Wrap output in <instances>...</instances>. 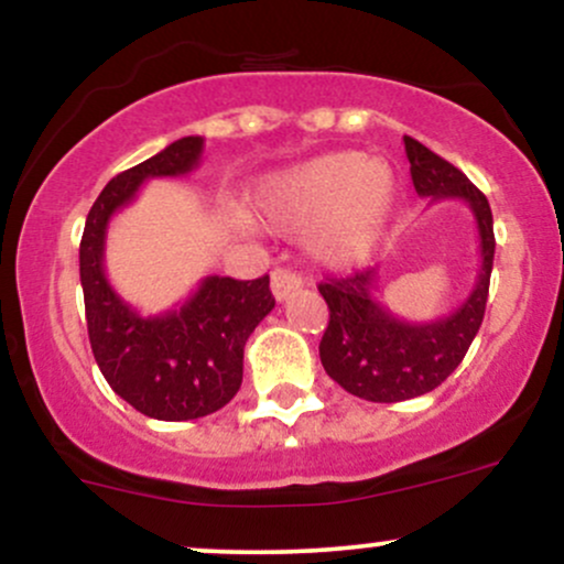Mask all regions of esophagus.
I'll return each mask as SVG.
<instances>
[{
    "label": "esophagus",
    "mask_w": 564,
    "mask_h": 564,
    "mask_svg": "<svg viewBox=\"0 0 564 564\" xmlns=\"http://www.w3.org/2000/svg\"><path fill=\"white\" fill-rule=\"evenodd\" d=\"M270 289H273V296L278 302L286 300L289 294H294V291L302 289V278L294 273V270H286V268H275L273 275H270Z\"/></svg>",
    "instance_id": "34e87169"
}]
</instances>
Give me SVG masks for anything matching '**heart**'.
Returning <instances> with one entry per match:
<instances>
[{"label": "heart", "mask_w": 564, "mask_h": 564, "mask_svg": "<svg viewBox=\"0 0 564 564\" xmlns=\"http://www.w3.org/2000/svg\"><path fill=\"white\" fill-rule=\"evenodd\" d=\"M398 200V177L381 159L336 151L264 177L254 215L275 230H307L315 257L336 268L377 249Z\"/></svg>", "instance_id": "1"}]
</instances>
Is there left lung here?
<instances>
[{
    "instance_id": "obj_1",
    "label": "left lung",
    "mask_w": 564,
    "mask_h": 564,
    "mask_svg": "<svg viewBox=\"0 0 564 564\" xmlns=\"http://www.w3.org/2000/svg\"><path fill=\"white\" fill-rule=\"evenodd\" d=\"M413 187L430 204L453 198L471 209L480 238V268L469 296L443 318L408 323L379 300V268L332 278L318 291L328 304L321 364L341 390L371 403H400L443 384L464 360L482 326L494 270V215L488 198L467 174L440 159L419 140L403 138Z\"/></svg>"
}]
</instances>
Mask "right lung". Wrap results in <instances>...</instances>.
Returning <instances> with one entry per match:
<instances>
[{"label":"right lung","mask_w":564,"mask_h":564,"mask_svg":"<svg viewBox=\"0 0 564 564\" xmlns=\"http://www.w3.org/2000/svg\"><path fill=\"white\" fill-rule=\"evenodd\" d=\"M204 138L174 140L164 151L102 187L87 215L79 275L93 355L111 390L159 422H187L228 405L243 379V347L275 307L270 278L206 275L177 307L142 315L106 275V236L116 212L151 177H185L198 166Z\"/></svg>","instance_id":"add662e5"}]
</instances>
